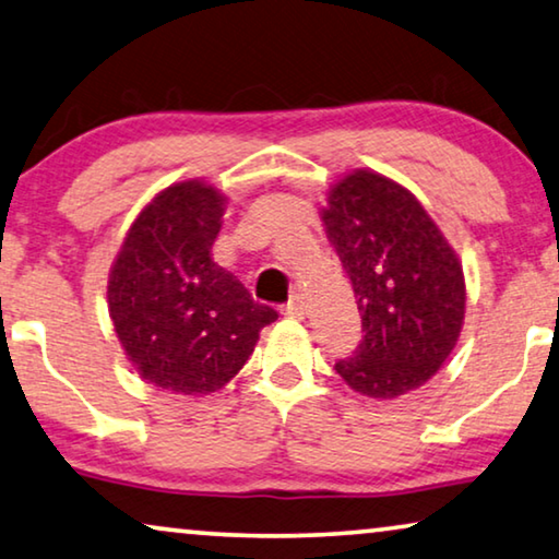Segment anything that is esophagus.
I'll list each match as a JSON object with an SVG mask.
<instances>
[{
    "instance_id": "esophagus-1",
    "label": "esophagus",
    "mask_w": 559,
    "mask_h": 559,
    "mask_svg": "<svg viewBox=\"0 0 559 559\" xmlns=\"http://www.w3.org/2000/svg\"><path fill=\"white\" fill-rule=\"evenodd\" d=\"M304 311H306V308H304V301H301V296H298V294L290 296L288 304L283 306V313H286L288 319H304Z\"/></svg>"
}]
</instances>
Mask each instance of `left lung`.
I'll return each instance as SVG.
<instances>
[{
  "label": "left lung",
  "mask_w": 559,
  "mask_h": 559,
  "mask_svg": "<svg viewBox=\"0 0 559 559\" xmlns=\"http://www.w3.org/2000/svg\"><path fill=\"white\" fill-rule=\"evenodd\" d=\"M321 221L352 278L364 338L336 361L371 399H396L435 377L460 341L466 286L460 255L404 186L352 170L329 190Z\"/></svg>",
  "instance_id": "left-lung-1"
}]
</instances>
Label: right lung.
<instances>
[{
    "label": "right lung",
    "mask_w": 559,
    "mask_h": 559,
    "mask_svg": "<svg viewBox=\"0 0 559 559\" xmlns=\"http://www.w3.org/2000/svg\"><path fill=\"white\" fill-rule=\"evenodd\" d=\"M226 195L205 180L160 190L132 221L107 278V308L140 379L170 394H211L278 319L211 258Z\"/></svg>",
    "instance_id": "add662e5"
}]
</instances>
